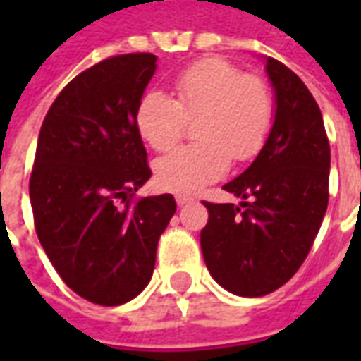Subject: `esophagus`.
Here are the masks:
<instances>
[{
  "mask_svg": "<svg viewBox=\"0 0 361 361\" xmlns=\"http://www.w3.org/2000/svg\"><path fill=\"white\" fill-rule=\"evenodd\" d=\"M176 203H178V207H185V204L195 203V199L188 195H176Z\"/></svg>",
  "mask_w": 361,
  "mask_h": 361,
  "instance_id": "34e87169",
  "label": "esophagus"
}]
</instances>
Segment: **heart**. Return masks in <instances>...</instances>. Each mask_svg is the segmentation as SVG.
Wrapping results in <instances>:
<instances>
[{
  "label": "heart",
  "mask_w": 361,
  "mask_h": 361,
  "mask_svg": "<svg viewBox=\"0 0 361 361\" xmlns=\"http://www.w3.org/2000/svg\"><path fill=\"white\" fill-rule=\"evenodd\" d=\"M176 100L160 90L141 96L135 126L154 150H168L180 139L183 118H197V145L172 150L154 166L158 183L180 195H195L220 180L230 158L245 162L257 154L272 126V98L267 85L224 59H203L181 71Z\"/></svg>",
  "instance_id": "obj_1"
}]
</instances>
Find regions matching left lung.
I'll list each match as a JSON object with an SVG mask.
<instances>
[{
  "instance_id": "8db88e82",
  "label": "left lung",
  "mask_w": 361,
  "mask_h": 361,
  "mask_svg": "<svg viewBox=\"0 0 361 361\" xmlns=\"http://www.w3.org/2000/svg\"><path fill=\"white\" fill-rule=\"evenodd\" d=\"M274 94L271 131L255 160L222 189L240 204L204 203L201 250L211 276L243 298L279 290L307 257L329 203L331 149L303 81L261 58Z\"/></svg>"
}]
</instances>
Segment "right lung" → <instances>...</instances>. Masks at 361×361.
Instances as JSON below:
<instances>
[{
    "label": "right lung",
    "instance_id": "add662e5",
    "mask_svg": "<svg viewBox=\"0 0 361 361\" xmlns=\"http://www.w3.org/2000/svg\"><path fill=\"white\" fill-rule=\"evenodd\" d=\"M157 56L96 63L59 92L44 118L30 176L38 240L67 286L98 305H121L150 282L170 193L119 209L150 180L135 111Z\"/></svg>",
    "mask_w": 361,
    "mask_h": 361
}]
</instances>
